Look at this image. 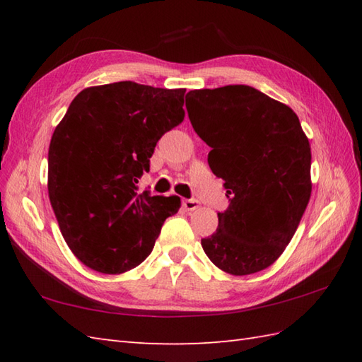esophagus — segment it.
<instances>
[{
  "label": "esophagus",
  "instance_id": "esophagus-1",
  "mask_svg": "<svg viewBox=\"0 0 362 362\" xmlns=\"http://www.w3.org/2000/svg\"><path fill=\"white\" fill-rule=\"evenodd\" d=\"M182 205L187 211H194L199 209V202L196 201V199H183Z\"/></svg>",
  "mask_w": 362,
  "mask_h": 362
}]
</instances>
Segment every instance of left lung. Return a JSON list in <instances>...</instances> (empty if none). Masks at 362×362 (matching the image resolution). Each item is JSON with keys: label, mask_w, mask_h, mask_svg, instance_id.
Wrapping results in <instances>:
<instances>
[{"label": "left lung", "mask_w": 362, "mask_h": 362, "mask_svg": "<svg viewBox=\"0 0 362 362\" xmlns=\"http://www.w3.org/2000/svg\"><path fill=\"white\" fill-rule=\"evenodd\" d=\"M187 110L230 202L202 249L227 274L263 271L286 249L310 202L308 138L294 110L249 86L191 90Z\"/></svg>", "instance_id": "1"}]
</instances>
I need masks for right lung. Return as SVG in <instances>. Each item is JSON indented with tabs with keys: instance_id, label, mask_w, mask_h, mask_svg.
Wrapping results in <instances>:
<instances>
[{
	"instance_id": "1",
	"label": "right lung",
	"mask_w": 362,
	"mask_h": 362,
	"mask_svg": "<svg viewBox=\"0 0 362 362\" xmlns=\"http://www.w3.org/2000/svg\"><path fill=\"white\" fill-rule=\"evenodd\" d=\"M185 88L122 81L73 99L51 138L48 194L68 247L103 274L148 258L180 197L138 193L157 141L185 118Z\"/></svg>"
}]
</instances>
